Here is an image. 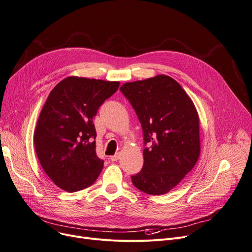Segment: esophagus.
Masks as SVG:
<instances>
[{
	"label": "esophagus",
	"instance_id": "obj_1",
	"mask_svg": "<svg viewBox=\"0 0 252 252\" xmlns=\"http://www.w3.org/2000/svg\"><path fill=\"white\" fill-rule=\"evenodd\" d=\"M119 159H120V153H116L115 155H113V156L110 157V160H111L112 162H115V161H117Z\"/></svg>",
	"mask_w": 252,
	"mask_h": 252
}]
</instances>
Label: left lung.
<instances>
[{
	"label": "left lung",
	"instance_id": "left-lung-1",
	"mask_svg": "<svg viewBox=\"0 0 252 252\" xmlns=\"http://www.w3.org/2000/svg\"><path fill=\"white\" fill-rule=\"evenodd\" d=\"M142 125L144 165L131 176L141 191L160 195L170 191L196 164L199 120L187 92L169 76L158 75L121 87Z\"/></svg>",
	"mask_w": 252,
	"mask_h": 252
}]
</instances>
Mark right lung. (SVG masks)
<instances>
[{
	"label": "right lung",
	"mask_w": 252,
	"mask_h": 252,
	"mask_svg": "<svg viewBox=\"0 0 252 252\" xmlns=\"http://www.w3.org/2000/svg\"><path fill=\"white\" fill-rule=\"evenodd\" d=\"M120 82L68 77L49 93L34 131L40 165L60 189L75 192L89 188L104 161L96 155L93 119Z\"/></svg>",
	"instance_id": "obj_1"
}]
</instances>
